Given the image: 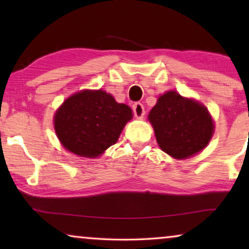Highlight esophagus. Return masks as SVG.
Here are the masks:
<instances>
[{
	"instance_id": "esophagus-1",
	"label": "esophagus",
	"mask_w": 249,
	"mask_h": 249,
	"mask_svg": "<svg viewBox=\"0 0 249 249\" xmlns=\"http://www.w3.org/2000/svg\"><path fill=\"white\" fill-rule=\"evenodd\" d=\"M132 110H134V114L136 118L141 119L144 117V114H145L144 105H142V103H139V102H137V103H135L134 105H132Z\"/></svg>"
}]
</instances>
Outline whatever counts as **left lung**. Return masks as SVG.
Instances as JSON below:
<instances>
[{
    "label": "left lung",
    "mask_w": 249,
    "mask_h": 249,
    "mask_svg": "<svg viewBox=\"0 0 249 249\" xmlns=\"http://www.w3.org/2000/svg\"><path fill=\"white\" fill-rule=\"evenodd\" d=\"M148 119L162 151L180 160L202 151L214 130L206 107L176 91H168L159 97Z\"/></svg>",
    "instance_id": "1"
}]
</instances>
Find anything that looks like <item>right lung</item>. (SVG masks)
<instances>
[{
	"mask_svg": "<svg viewBox=\"0 0 249 249\" xmlns=\"http://www.w3.org/2000/svg\"><path fill=\"white\" fill-rule=\"evenodd\" d=\"M131 108L117 103L103 90H83L66 100L54 115L57 138L68 151L84 158H97L114 145Z\"/></svg>",
	"mask_w": 249,
	"mask_h": 249,
	"instance_id": "1",
	"label": "right lung"
}]
</instances>
